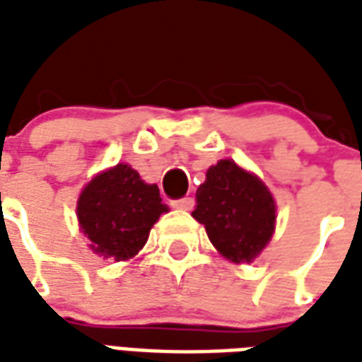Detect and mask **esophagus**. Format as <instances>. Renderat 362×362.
Masks as SVG:
<instances>
[{"label": "esophagus", "mask_w": 362, "mask_h": 362, "mask_svg": "<svg viewBox=\"0 0 362 362\" xmlns=\"http://www.w3.org/2000/svg\"><path fill=\"white\" fill-rule=\"evenodd\" d=\"M170 205L176 207V209H182V211H189V209L194 207V197L186 196V197H180V199H173Z\"/></svg>", "instance_id": "esophagus-1"}]
</instances>
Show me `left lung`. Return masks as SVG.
Instances as JSON below:
<instances>
[{
	"label": "left lung",
	"mask_w": 362,
	"mask_h": 362,
	"mask_svg": "<svg viewBox=\"0 0 362 362\" xmlns=\"http://www.w3.org/2000/svg\"><path fill=\"white\" fill-rule=\"evenodd\" d=\"M192 217L207 230L211 244L235 264L258 258L275 230V202L256 174L230 158L213 165L196 192Z\"/></svg>",
	"instance_id": "left-lung-1"
}]
</instances>
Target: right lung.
<instances>
[{"instance_id": "obj_1", "label": "right lung", "mask_w": 362, "mask_h": 362, "mask_svg": "<svg viewBox=\"0 0 362 362\" xmlns=\"http://www.w3.org/2000/svg\"><path fill=\"white\" fill-rule=\"evenodd\" d=\"M166 211L157 184H145L124 163L96 174L77 199V219L89 248L116 262L134 258Z\"/></svg>"}]
</instances>
